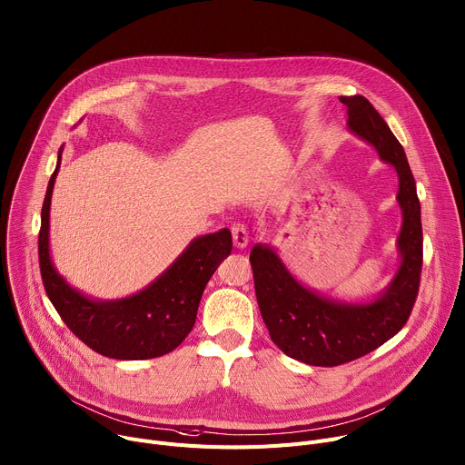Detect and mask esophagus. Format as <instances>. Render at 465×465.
<instances>
[{
	"label": "esophagus",
	"mask_w": 465,
	"mask_h": 465,
	"mask_svg": "<svg viewBox=\"0 0 465 465\" xmlns=\"http://www.w3.org/2000/svg\"><path fill=\"white\" fill-rule=\"evenodd\" d=\"M232 239H233V246L235 248H244L248 244V230L244 224L237 223L232 226Z\"/></svg>",
	"instance_id": "obj_1"
}]
</instances>
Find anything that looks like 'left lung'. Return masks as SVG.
Here are the masks:
<instances>
[{
  "mask_svg": "<svg viewBox=\"0 0 465 465\" xmlns=\"http://www.w3.org/2000/svg\"><path fill=\"white\" fill-rule=\"evenodd\" d=\"M341 103L348 106L351 132L371 143L400 176L397 203L403 228L397 246L401 267L375 302L337 303L300 285L272 248L253 246L250 262L255 296L271 339L285 355L311 366L351 362L400 333L416 303L423 267L421 208L403 145L366 97H341Z\"/></svg>",
  "mask_w": 465,
  "mask_h": 465,
  "instance_id": "1",
  "label": "left lung"
}]
</instances>
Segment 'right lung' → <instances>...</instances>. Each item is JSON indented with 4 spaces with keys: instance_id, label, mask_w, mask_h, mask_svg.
Instances as JSON below:
<instances>
[{
    "instance_id": "add662e5",
    "label": "right lung",
    "mask_w": 465,
    "mask_h": 465,
    "mask_svg": "<svg viewBox=\"0 0 465 465\" xmlns=\"http://www.w3.org/2000/svg\"><path fill=\"white\" fill-rule=\"evenodd\" d=\"M60 158L58 154L47 183L38 233L40 274L47 298L72 333L99 355L143 361L173 351L189 335L210 278L232 252L230 230L194 239L145 291L117 302L90 300L58 276L49 257V206Z\"/></svg>"
}]
</instances>
